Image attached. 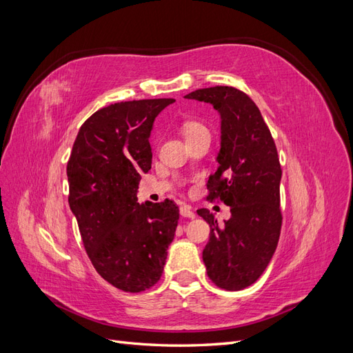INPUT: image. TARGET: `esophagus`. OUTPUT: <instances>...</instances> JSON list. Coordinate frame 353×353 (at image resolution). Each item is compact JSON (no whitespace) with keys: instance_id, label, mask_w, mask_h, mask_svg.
Returning a JSON list of instances; mask_svg holds the SVG:
<instances>
[{"instance_id":"1","label":"esophagus","mask_w":353,"mask_h":353,"mask_svg":"<svg viewBox=\"0 0 353 353\" xmlns=\"http://www.w3.org/2000/svg\"><path fill=\"white\" fill-rule=\"evenodd\" d=\"M179 212H181V216H184V218H196V213L193 212V209H191V206H188V205L181 206Z\"/></svg>"}]
</instances>
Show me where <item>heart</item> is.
Masks as SVG:
<instances>
[{
  "instance_id": "heart-1",
  "label": "heart",
  "mask_w": 353,
  "mask_h": 353,
  "mask_svg": "<svg viewBox=\"0 0 353 353\" xmlns=\"http://www.w3.org/2000/svg\"><path fill=\"white\" fill-rule=\"evenodd\" d=\"M205 130H206V128L203 126L201 123L196 122V121H188V122H185V123L183 125V132H184L185 138H187V137H191V135H194V134H197V132H200V131H205Z\"/></svg>"
}]
</instances>
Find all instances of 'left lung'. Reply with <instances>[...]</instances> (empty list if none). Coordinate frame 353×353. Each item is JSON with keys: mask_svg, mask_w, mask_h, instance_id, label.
Listing matches in <instances>:
<instances>
[{"mask_svg": "<svg viewBox=\"0 0 353 353\" xmlns=\"http://www.w3.org/2000/svg\"><path fill=\"white\" fill-rule=\"evenodd\" d=\"M185 99L210 103L221 116L218 170L209 176L208 200L230 206L218 225L208 209L197 213L209 227L203 250L208 276L230 292L252 285L268 266L281 231V166L272 135L258 105L232 87L196 90Z\"/></svg>", "mask_w": 353, "mask_h": 353, "instance_id": "8db88e82", "label": "left lung"}]
</instances>
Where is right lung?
<instances>
[{"label":"right lung","mask_w":353,"mask_h":353,"mask_svg":"<svg viewBox=\"0 0 353 353\" xmlns=\"http://www.w3.org/2000/svg\"><path fill=\"white\" fill-rule=\"evenodd\" d=\"M174 99L121 101L83 122L68 162L69 206L95 271L116 288L140 293L162 276L179 219L172 200L138 203L152 168L156 116Z\"/></svg>","instance_id":"obj_1"}]
</instances>
